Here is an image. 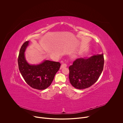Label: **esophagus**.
I'll return each instance as SVG.
<instances>
[{
	"label": "esophagus",
	"mask_w": 123,
	"mask_h": 123,
	"mask_svg": "<svg viewBox=\"0 0 123 123\" xmlns=\"http://www.w3.org/2000/svg\"><path fill=\"white\" fill-rule=\"evenodd\" d=\"M67 67V64H65V63H63V64L61 65L60 69H62V68H65V67Z\"/></svg>",
	"instance_id": "34e87169"
}]
</instances>
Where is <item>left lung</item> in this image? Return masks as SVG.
<instances>
[{"label": "left lung", "instance_id": "8db88e82", "mask_svg": "<svg viewBox=\"0 0 123 123\" xmlns=\"http://www.w3.org/2000/svg\"><path fill=\"white\" fill-rule=\"evenodd\" d=\"M103 54L76 59L69 67V80L75 88H88L97 81L104 68Z\"/></svg>", "mask_w": 123, "mask_h": 123}]
</instances>
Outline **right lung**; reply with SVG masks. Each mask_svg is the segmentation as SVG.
Segmentation results:
<instances>
[{
  "mask_svg": "<svg viewBox=\"0 0 123 123\" xmlns=\"http://www.w3.org/2000/svg\"><path fill=\"white\" fill-rule=\"evenodd\" d=\"M29 45V41H26L20 48L18 60L19 70L25 82L31 87L37 90H44L51 84L61 64L59 62L44 60L40 64H30L25 56Z\"/></svg>",
  "mask_w": 123,
  "mask_h": 123,
  "instance_id": "obj_1",
  "label": "right lung"
}]
</instances>
